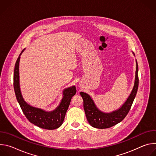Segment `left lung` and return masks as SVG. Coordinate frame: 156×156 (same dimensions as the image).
Returning a JSON list of instances; mask_svg holds the SVG:
<instances>
[{
  "instance_id": "8db88e82",
  "label": "left lung",
  "mask_w": 156,
  "mask_h": 156,
  "mask_svg": "<svg viewBox=\"0 0 156 156\" xmlns=\"http://www.w3.org/2000/svg\"><path fill=\"white\" fill-rule=\"evenodd\" d=\"M133 54H135L133 52ZM136 72L135 83L133 90L124 104L117 110L110 113H105L100 110L96 105L91 97L87 93L81 92L80 95L83 99V107L87 120L93 127L104 129L112 127L122 122L128 114L137 93L138 87V65L136 60Z\"/></svg>"
}]
</instances>
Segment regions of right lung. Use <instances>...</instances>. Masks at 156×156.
Instances as JSON below:
<instances>
[{"instance_id": "add662e5", "label": "right lung", "mask_w": 156, "mask_h": 156, "mask_svg": "<svg viewBox=\"0 0 156 156\" xmlns=\"http://www.w3.org/2000/svg\"><path fill=\"white\" fill-rule=\"evenodd\" d=\"M24 51L25 49L21 51L15 65L13 86L16 99L23 114L31 123L39 128L46 129L58 128L62 125L72 98L76 94V87L73 86L65 88L63 91V98L60 104L56 108L50 112L28 104L22 96L20 86L19 63L20 55Z\"/></svg>"}]
</instances>
